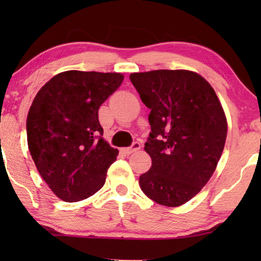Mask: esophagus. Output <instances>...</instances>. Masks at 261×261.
Returning a JSON list of instances; mask_svg holds the SVG:
<instances>
[{"mask_svg": "<svg viewBox=\"0 0 261 261\" xmlns=\"http://www.w3.org/2000/svg\"><path fill=\"white\" fill-rule=\"evenodd\" d=\"M140 147H141V145L139 144V142H133V145H132L130 147L123 148L122 151H123L124 154H130V153H133V152H137V151H139V149H140Z\"/></svg>", "mask_w": 261, "mask_h": 261, "instance_id": "obj_1", "label": "esophagus"}]
</instances>
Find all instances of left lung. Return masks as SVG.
Segmentation results:
<instances>
[{"label":"left lung","instance_id":"8db88e82","mask_svg":"<svg viewBox=\"0 0 261 261\" xmlns=\"http://www.w3.org/2000/svg\"><path fill=\"white\" fill-rule=\"evenodd\" d=\"M147 108L151 133L145 151L152 166L139 178L158 204L179 206L208 183L227 138V119L215 90L198 73L155 70L130 73Z\"/></svg>","mask_w":261,"mask_h":261}]
</instances>
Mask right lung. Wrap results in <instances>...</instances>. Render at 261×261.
<instances>
[{
  "mask_svg": "<svg viewBox=\"0 0 261 261\" xmlns=\"http://www.w3.org/2000/svg\"><path fill=\"white\" fill-rule=\"evenodd\" d=\"M123 74L71 70L51 78L27 116L32 159L49 189L65 202L96 194L119 151L102 138L98 109L117 90Z\"/></svg>",
  "mask_w": 261,
  "mask_h": 261,
  "instance_id": "obj_1",
  "label": "right lung"
}]
</instances>
